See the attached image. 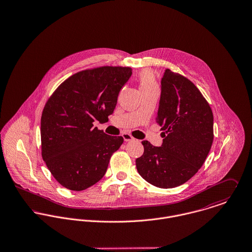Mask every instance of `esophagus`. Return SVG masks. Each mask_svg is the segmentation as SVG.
Masks as SVG:
<instances>
[{
	"label": "esophagus",
	"instance_id": "esophagus-1",
	"mask_svg": "<svg viewBox=\"0 0 252 252\" xmlns=\"http://www.w3.org/2000/svg\"><path fill=\"white\" fill-rule=\"evenodd\" d=\"M122 136H123V138H124V140H125L126 142H127V141H132V140L134 139V138L132 137V135L129 134V133H127V132H124V133L122 134Z\"/></svg>",
	"mask_w": 252,
	"mask_h": 252
}]
</instances>
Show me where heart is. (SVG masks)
<instances>
[{
	"label": "heart",
	"instance_id": "b5f03b06",
	"mask_svg": "<svg viewBox=\"0 0 252 252\" xmlns=\"http://www.w3.org/2000/svg\"><path fill=\"white\" fill-rule=\"evenodd\" d=\"M138 81H139L141 91L158 88L156 76H155L153 70H151L150 68H145L140 71L139 75H138Z\"/></svg>",
	"mask_w": 252,
	"mask_h": 252
}]
</instances>
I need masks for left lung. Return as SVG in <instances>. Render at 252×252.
I'll return each instance as SVG.
<instances>
[{
	"label": "left lung",
	"instance_id": "obj_1",
	"mask_svg": "<svg viewBox=\"0 0 252 252\" xmlns=\"http://www.w3.org/2000/svg\"><path fill=\"white\" fill-rule=\"evenodd\" d=\"M156 121L163 131V143L155 147L143 141L136 168L151 185L176 188L192 178L207 158L214 140L213 111L189 79L166 69Z\"/></svg>",
	"mask_w": 252,
	"mask_h": 252
}]
</instances>
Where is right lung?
<instances>
[{
	"mask_svg": "<svg viewBox=\"0 0 252 252\" xmlns=\"http://www.w3.org/2000/svg\"><path fill=\"white\" fill-rule=\"evenodd\" d=\"M129 66L104 65L74 73L46 101L40 120L41 156L63 188L81 191L104 176L109 159L124 142L94 127L112 114Z\"/></svg>",
	"mask_w": 252,
	"mask_h": 252,
	"instance_id": "add662e5",
	"label": "right lung"
}]
</instances>
